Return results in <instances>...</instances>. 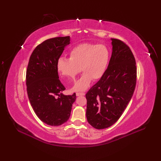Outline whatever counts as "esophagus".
I'll return each mask as SVG.
<instances>
[{
	"instance_id": "esophagus-1",
	"label": "esophagus",
	"mask_w": 161,
	"mask_h": 161,
	"mask_svg": "<svg viewBox=\"0 0 161 161\" xmlns=\"http://www.w3.org/2000/svg\"><path fill=\"white\" fill-rule=\"evenodd\" d=\"M85 94L82 93V92H76V96H85Z\"/></svg>"
}]
</instances>
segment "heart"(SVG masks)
Segmentation results:
<instances>
[{
    "label": "heart",
    "instance_id": "1",
    "mask_svg": "<svg viewBox=\"0 0 161 161\" xmlns=\"http://www.w3.org/2000/svg\"><path fill=\"white\" fill-rule=\"evenodd\" d=\"M109 57V50L104 44H80L69 52V59H58L57 71L64 82H71L80 69L84 74L72 89L84 91L89 86L92 79L96 80L102 78L108 67Z\"/></svg>",
    "mask_w": 161,
    "mask_h": 161
}]
</instances>
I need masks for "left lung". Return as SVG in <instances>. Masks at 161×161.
Instances as JSON below:
<instances>
[{
  "mask_svg": "<svg viewBox=\"0 0 161 161\" xmlns=\"http://www.w3.org/2000/svg\"><path fill=\"white\" fill-rule=\"evenodd\" d=\"M111 40L112 53L108 69L86 94L87 120L99 130L108 128L119 120L130 101L136 83L132 51L121 41Z\"/></svg>",
  "mask_w": 161,
  "mask_h": 161,
  "instance_id": "left-lung-1",
  "label": "left lung"
}]
</instances>
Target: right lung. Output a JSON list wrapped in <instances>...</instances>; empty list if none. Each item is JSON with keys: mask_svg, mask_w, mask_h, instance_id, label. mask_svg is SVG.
<instances>
[{"mask_svg": "<svg viewBox=\"0 0 161 161\" xmlns=\"http://www.w3.org/2000/svg\"><path fill=\"white\" fill-rule=\"evenodd\" d=\"M70 36L55 37L38 45L31 55L26 72L29 102L39 119L50 126L62 125L70 117L76 94L66 96L56 65Z\"/></svg>", "mask_w": 161, "mask_h": 161, "instance_id": "right-lung-1", "label": "right lung"}]
</instances>
